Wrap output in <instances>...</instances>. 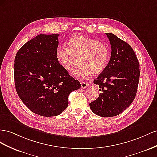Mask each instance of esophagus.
Listing matches in <instances>:
<instances>
[{
	"label": "esophagus",
	"mask_w": 157,
	"mask_h": 157,
	"mask_svg": "<svg viewBox=\"0 0 157 157\" xmlns=\"http://www.w3.org/2000/svg\"><path fill=\"white\" fill-rule=\"evenodd\" d=\"M88 86V84L86 82H81V87L83 89L86 88Z\"/></svg>",
	"instance_id": "1"
}]
</instances>
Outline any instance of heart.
<instances>
[{
    "label": "heart",
    "instance_id": "b5f03b06",
    "mask_svg": "<svg viewBox=\"0 0 157 157\" xmlns=\"http://www.w3.org/2000/svg\"><path fill=\"white\" fill-rule=\"evenodd\" d=\"M68 45L58 47L56 57L66 70H71L78 60L79 63L73 71L77 78L82 79L92 74H99L109 64L110 51L109 46L104 43L78 35L69 39Z\"/></svg>",
    "mask_w": 157,
    "mask_h": 157
}]
</instances>
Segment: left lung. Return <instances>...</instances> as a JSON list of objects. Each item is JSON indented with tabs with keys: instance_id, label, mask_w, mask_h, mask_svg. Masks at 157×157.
<instances>
[{
	"instance_id": "obj_1",
	"label": "left lung",
	"mask_w": 157,
	"mask_h": 157,
	"mask_svg": "<svg viewBox=\"0 0 157 157\" xmlns=\"http://www.w3.org/2000/svg\"><path fill=\"white\" fill-rule=\"evenodd\" d=\"M106 34L111 45L110 59L105 70L94 80L102 92L89 106L98 116L112 117L121 114L132 104L136 95L140 71L130 45L113 33Z\"/></svg>"
}]
</instances>
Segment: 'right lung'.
Returning a JSON list of instances; mask_svg holds the SVG:
<instances>
[{
    "label": "right lung",
    "mask_w": 157,
    "mask_h": 157,
    "mask_svg": "<svg viewBox=\"0 0 157 157\" xmlns=\"http://www.w3.org/2000/svg\"><path fill=\"white\" fill-rule=\"evenodd\" d=\"M59 35H37L20 48L14 60L17 95L31 111L46 117L62 113L70 93L81 87L56 59Z\"/></svg>",
    "instance_id": "1"
}]
</instances>
